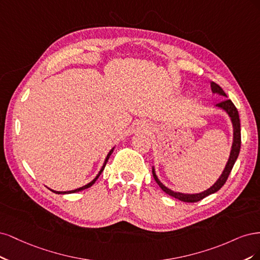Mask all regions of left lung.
I'll list each match as a JSON object with an SVG mask.
<instances>
[{"label": "left lung", "instance_id": "1", "mask_svg": "<svg viewBox=\"0 0 260 260\" xmlns=\"http://www.w3.org/2000/svg\"><path fill=\"white\" fill-rule=\"evenodd\" d=\"M211 87H212V91L214 94H218V95H221L223 97H227V95H225V93L222 90V88L218 84H216V83L212 82ZM216 107L222 109V110L227 112V114L229 115V118L232 122V126H233V142H232L229 160H228L227 164H225L224 170H223L222 174L220 175V177L217 179V181L214 183V185L211 188H208L207 190H205L203 192H200V193H194V194L181 193V192L173 191L167 187H165L163 183L160 180H158L157 176L155 174V171H154V167H152L153 178L157 182V185L161 187V189L165 192V193H167V194L175 198V199H178V200L182 201V202H188V203L198 202V201H201L202 199L206 198L207 196L215 193V192L218 191L224 185L225 181H227L229 175L232 171V167H233L234 163H236L237 158L239 156L240 148H241V125H240V118H239L238 109L236 108V106L233 105V103L231 102L230 99H224L223 102H220V103L217 104Z\"/></svg>", "mask_w": 260, "mask_h": 260}]
</instances>
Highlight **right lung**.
<instances>
[{
	"instance_id": "add662e5",
	"label": "right lung",
	"mask_w": 260,
	"mask_h": 260,
	"mask_svg": "<svg viewBox=\"0 0 260 260\" xmlns=\"http://www.w3.org/2000/svg\"><path fill=\"white\" fill-rule=\"evenodd\" d=\"M113 149L114 148H112L110 151H109V153H108V155H107V157H106V160H105V163H104V165H103V167H102V170L99 171V173L97 174V176L96 177L91 180L90 182H88L87 185H85V186H83V187H81V188H78V189H75V190H71V191H55V190H52V189H49L51 191H53V192H55V193H57V194H66V193H74V192H79V191H82V190H85V189H87V188H89V187H91L95 183V181L98 179V177L100 176V174L103 173V171L105 170V166H106V164H107V162H108V160H109V157H110V155L112 154V152H113Z\"/></svg>"
}]
</instances>
